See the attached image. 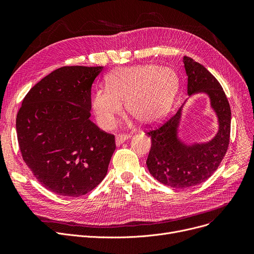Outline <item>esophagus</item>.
Returning a JSON list of instances; mask_svg holds the SVG:
<instances>
[{"label": "esophagus", "instance_id": "34e87169", "mask_svg": "<svg viewBox=\"0 0 254 254\" xmlns=\"http://www.w3.org/2000/svg\"><path fill=\"white\" fill-rule=\"evenodd\" d=\"M130 135H127V134H120L118 136H116L115 138V143L117 146H119L120 144H123L124 142H126V140L129 139Z\"/></svg>", "mask_w": 254, "mask_h": 254}]
</instances>
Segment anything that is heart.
Returning <instances> with one entry per match:
<instances>
[{
	"mask_svg": "<svg viewBox=\"0 0 254 254\" xmlns=\"http://www.w3.org/2000/svg\"><path fill=\"white\" fill-rule=\"evenodd\" d=\"M177 84L175 73L166 66L142 64L119 68L106 77V89L91 97V110L98 125L109 129L123 113L142 125H151L167 112Z\"/></svg>",
	"mask_w": 254,
	"mask_h": 254,
	"instance_id": "1",
	"label": "heart"
}]
</instances>
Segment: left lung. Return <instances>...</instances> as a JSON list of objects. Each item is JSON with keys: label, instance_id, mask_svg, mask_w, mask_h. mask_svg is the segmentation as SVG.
<instances>
[{"label": "left lung", "instance_id": "8db88e82", "mask_svg": "<svg viewBox=\"0 0 254 254\" xmlns=\"http://www.w3.org/2000/svg\"><path fill=\"white\" fill-rule=\"evenodd\" d=\"M183 64L189 96L206 93L217 116L218 130L214 138L204 143L186 144L179 139L183 104L175 115L146 132L151 137V148L146 161L150 174L175 189H189L211 177L228 150L231 135V107L217 79L203 64L189 57L183 58Z\"/></svg>", "mask_w": 254, "mask_h": 254}]
</instances>
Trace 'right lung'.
I'll return each mask as SVG.
<instances>
[{
	"mask_svg": "<svg viewBox=\"0 0 254 254\" xmlns=\"http://www.w3.org/2000/svg\"><path fill=\"white\" fill-rule=\"evenodd\" d=\"M103 66H62L24 97L16 131L24 163L44 188L80 196L105 178L114 135L90 122L91 85Z\"/></svg>",
	"mask_w": 254,
	"mask_h": 254,
	"instance_id": "obj_1",
	"label": "right lung"
}]
</instances>
